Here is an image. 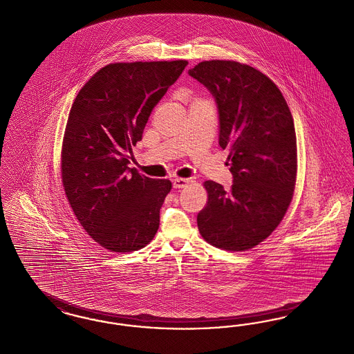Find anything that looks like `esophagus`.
<instances>
[{"mask_svg": "<svg viewBox=\"0 0 354 354\" xmlns=\"http://www.w3.org/2000/svg\"><path fill=\"white\" fill-rule=\"evenodd\" d=\"M189 183V179H183V178H176L174 179V188H184Z\"/></svg>", "mask_w": 354, "mask_h": 354, "instance_id": "34e87169", "label": "esophagus"}]
</instances>
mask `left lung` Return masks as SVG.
Listing matches in <instances>:
<instances>
[{"label": "left lung", "instance_id": "left-lung-1", "mask_svg": "<svg viewBox=\"0 0 354 354\" xmlns=\"http://www.w3.org/2000/svg\"><path fill=\"white\" fill-rule=\"evenodd\" d=\"M205 85L220 114L218 145L227 150L233 184L204 182L201 237L227 252L250 250L281 224L294 196L297 150L294 118L265 73L234 60H204L188 72Z\"/></svg>", "mask_w": 354, "mask_h": 354}]
</instances>
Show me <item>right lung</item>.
Listing matches in <instances>:
<instances>
[{
    "label": "right lung",
    "mask_w": 354,
    "mask_h": 354,
    "mask_svg": "<svg viewBox=\"0 0 354 354\" xmlns=\"http://www.w3.org/2000/svg\"><path fill=\"white\" fill-rule=\"evenodd\" d=\"M187 64H106L72 104L62 145V183L80 225L109 252L140 250L159 227V211L172 184L127 165L151 111Z\"/></svg>",
    "instance_id": "obj_1"
}]
</instances>
